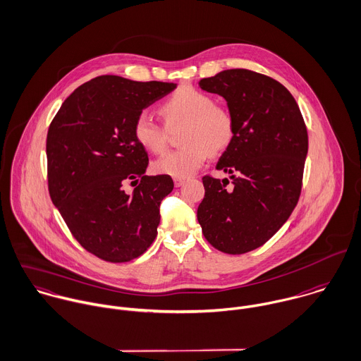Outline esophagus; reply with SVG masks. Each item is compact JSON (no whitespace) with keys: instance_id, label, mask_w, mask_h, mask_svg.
<instances>
[{"instance_id":"esophagus-1","label":"esophagus","mask_w":361,"mask_h":361,"mask_svg":"<svg viewBox=\"0 0 361 361\" xmlns=\"http://www.w3.org/2000/svg\"><path fill=\"white\" fill-rule=\"evenodd\" d=\"M185 183V178H174V185L181 187Z\"/></svg>"}]
</instances>
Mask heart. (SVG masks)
Here are the masks:
<instances>
[{
	"label": "heart",
	"instance_id": "obj_1",
	"mask_svg": "<svg viewBox=\"0 0 361 361\" xmlns=\"http://www.w3.org/2000/svg\"><path fill=\"white\" fill-rule=\"evenodd\" d=\"M160 113L169 124L185 123L181 149L169 152L153 163L159 174L174 178L192 176L211 156L231 144L235 124L228 109L216 106L211 94L192 86H183L161 104ZM135 141L146 150L160 154L166 150V130L149 114L141 113L134 121Z\"/></svg>",
	"mask_w": 361,
	"mask_h": 361
}]
</instances>
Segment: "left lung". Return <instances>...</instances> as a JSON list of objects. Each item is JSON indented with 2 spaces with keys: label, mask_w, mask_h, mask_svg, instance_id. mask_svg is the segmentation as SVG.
<instances>
[{
  "label": "left lung",
  "mask_w": 361,
  "mask_h": 361,
  "mask_svg": "<svg viewBox=\"0 0 361 361\" xmlns=\"http://www.w3.org/2000/svg\"><path fill=\"white\" fill-rule=\"evenodd\" d=\"M200 87L224 97L235 134L216 164L231 174L233 185L227 188V178L205 176L197 216L216 250L244 254L264 245L295 208L307 128L291 93L267 75L226 70L201 79Z\"/></svg>",
  "instance_id": "obj_1"
}]
</instances>
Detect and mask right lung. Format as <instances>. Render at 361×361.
Wrapping results in <instances>:
<instances>
[{
	"label": "right lung",
	"mask_w": 361,
	"mask_h": 361,
	"mask_svg": "<svg viewBox=\"0 0 361 361\" xmlns=\"http://www.w3.org/2000/svg\"><path fill=\"white\" fill-rule=\"evenodd\" d=\"M177 87L102 75L66 99L47 133V177L53 204L76 241L107 262L142 255L157 234L170 176H145L147 153L134 137L142 110ZM140 183L133 195L123 184Z\"/></svg>",
	"instance_id": "obj_1"
}]
</instances>
